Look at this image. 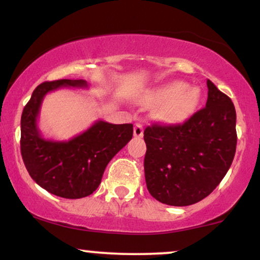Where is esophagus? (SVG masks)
<instances>
[{
    "mask_svg": "<svg viewBox=\"0 0 260 260\" xmlns=\"http://www.w3.org/2000/svg\"><path fill=\"white\" fill-rule=\"evenodd\" d=\"M134 136L136 138H141L143 136V126L141 124H136L134 126Z\"/></svg>",
    "mask_w": 260,
    "mask_h": 260,
    "instance_id": "34e87169",
    "label": "esophagus"
}]
</instances>
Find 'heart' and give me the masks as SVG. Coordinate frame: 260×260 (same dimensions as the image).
<instances>
[{
	"label": "heart",
	"mask_w": 260,
	"mask_h": 260,
	"mask_svg": "<svg viewBox=\"0 0 260 260\" xmlns=\"http://www.w3.org/2000/svg\"><path fill=\"white\" fill-rule=\"evenodd\" d=\"M200 89L186 83L173 81L155 88L147 95V101L157 104L155 117L166 124H178L186 120L196 110L200 101Z\"/></svg>",
	"instance_id": "obj_1"
}]
</instances>
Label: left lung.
Segmentation results:
<instances>
[{
	"mask_svg": "<svg viewBox=\"0 0 260 260\" xmlns=\"http://www.w3.org/2000/svg\"><path fill=\"white\" fill-rule=\"evenodd\" d=\"M208 100L186 122L144 130V175L155 200L173 207L197 203L223 179L237 149L231 98L207 81Z\"/></svg>",
	"mask_w": 260,
	"mask_h": 260,
	"instance_id": "1",
	"label": "left lung"
}]
</instances>
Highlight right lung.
Instances as JSON below:
<instances>
[{"label": "right lung", "instance_id": "obj_1", "mask_svg": "<svg viewBox=\"0 0 260 260\" xmlns=\"http://www.w3.org/2000/svg\"><path fill=\"white\" fill-rule=\"evenodd\" d=\"M88 88L85 80L44 82L33 90L21 116V155L29 175L40 187L55 196L76 200L87 197L101 183L107 164L133 138V124L96 120L68 141L43 137L38 117L45 95L53 90Z\"/></svg>", "mask_w": 260, "mask_h": 260}]
</instances>
